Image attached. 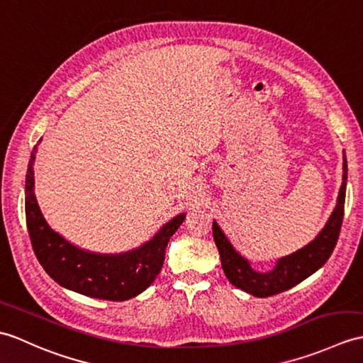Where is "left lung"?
<instances>
[{
    "instance_id": "1",
    "label": "left lung",
    "mask_w": 363,
    "mask_h": 363,
    "mask_svg": "<svg viewBox=\"0 0 363 363\" xmlns=\"http://www.w3.org/2000/svg\"><path fill=\"white\" fill-rule=\"evenodd\" d=\"M348 181V165L347 156L343 151V176L342 185L337 196V204L333 210L330 220L318 232L317 237L308 242L305 247L277 259L275 266L267 272H258L250 266V261L244 258L240 252L233 247L230 240L225 237L221 227L213 220V240L220 252L221 266L229 281L238 289L250 294L254 297H271L275 294L288 291L294 286L306 280L309 275L317 272L328 258L339 240L340 227L343 221L345 195H347Z\"/></svg>"
}]
</instances>
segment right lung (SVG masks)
Returning <instances> with one entry per match:
<instances>
[{
	"mask_svg": "<svg viewBox=\"0 0 363 363\" xmlns=\"http://www.w3.org/2000/svg\"><path fill=\"white\" fill-rule=\"evenodd\" d=\"M37 145L30 153L26 173V223L33 252L48 275L63 288L82 296L123 301L139 296L161 272L165 249L174 232L185 220L176 215L139 247L121 254H100L75 246L55 232L41 213L35 196Z\"/></svg>",
	"mask_w": 363,
	"mask_h": 363,
	"instance_id": "1",
	"label": "right lung"
}]
</instances>
